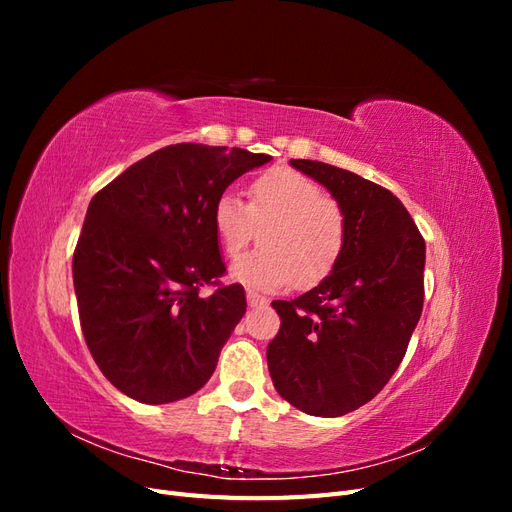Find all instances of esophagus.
Instances as JSON below:
<instances>
[{
    "label": "esophagus",
    "mask_w": 512,
    "mask_h": 512,
    "mask_svg": "<svg viewBox=\"0 0 512 512\" xmlns=\"http://www.w3.org/2000/svg\"><path fill=\"white\" fill-rule=\"evenodd\" d=\"M267 303H269L267 297H260V294L247 290V305H250V307H262V305H267Z\"/></svg>",
    "instance_id": "34e87169"
}]
</instances>
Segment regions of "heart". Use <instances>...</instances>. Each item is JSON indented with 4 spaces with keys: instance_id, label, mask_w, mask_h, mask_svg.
<instances>
[{
    "instance_id": "heart-1",
    "label": "heart",
    "mask_w": 512,
    "mask_h": 512,
    "mask_svg": "<svg viewBox=\"0 0 512 512\" xmlns=\"http://www.w3.org/2000/svg\"><path fill=\"white\" fill-rule=\"evenodd\" d=\"M211 222L222 252L232 260L254 239L262 243L230 271L232 280L254 290L318 284L342 258L348 235L339 203L292 168H271L256 177L247 188V207L235 194H222Z\"/></svg>"
}]
</instances>
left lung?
Segmentation results:
<instances>
[{
	"label": "left lung",
	"instance_id": "1",
	"mask_svg": "<svg viewBox=\"0 0 512 512\" xmlns=\"http://www.w3.org/2000/svg\"><path fill=\"white\" fill-rule=\"evenodd\" d=\"M290 164L346 213V247L331 275L292 301L267 346L273 386L312 416H344L374 399L408 350L423 312L425 241L382 185L316 160Z\"/></svg>",
	"mask_w": 512,
	"mask_h": 512
}]
</instances>
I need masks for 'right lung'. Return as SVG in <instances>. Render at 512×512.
<instances>
[{
  "mask_svg": "<svg viewBox=\"0 0 512 512\" xmlns=\"http://www.w3.org/2000/svg\"><path fill=\"white\" fill-rule=\"evenodd\" d=\"M267 153L168 145L91 198L72 258L87 348L106 380L141 404L203 389L245 314L241 284L222 286L211 213ZM215 285L209 298L198 295Z\"/></svg>",
  "mask_w": 512,
  "mask_h": 512,
  "instance_id": "add662e5",
  "label": "right lung"
}]
</instances>
